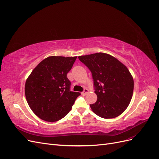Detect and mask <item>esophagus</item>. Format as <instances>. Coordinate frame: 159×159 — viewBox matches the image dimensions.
I'll return each mask as SVG.
<instances>
[{
	"mask_svg": "<svg viewBox=\"0 0 159 159\" xmlns=\"http://www.w3.org/2000/svg\"><path fill=\"white\" fill-rule=\"evenodd\" d=\"M88 92H89V90H88V89L85 88V89H84V91H82V92H81V95H85Z\"/></svg>",
	"mask_w": 159,
	"mask_h": 159,
	"instance_id": "esophagus-1",
	"label": "esophagus"
}]
</instances>
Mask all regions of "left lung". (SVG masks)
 Segmentation results:
<instances>
[{
  "label": "left lung",
  "instance_id": "left-lung-1",
  "mask_svg": "<svg viewBox=\"0 0 159 159\" xmlns=\"http://www.w3.org/2000/svg\"><path fill=\"white\" fill-rule=\"evenodd\" d=\"M90 70L93 80L96 102L90 104L100 117L112 119L121 115L131 102L134 81L127 67L113 56L95 53L78 57Z\"/></svg>",
  "mask_w": 159,
  "mask_h": 159
}]
</instances>
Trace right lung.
<instances>
[{
	"mask_svg": "<svg viewBox=\"0 0 159 159\" xmlns=\"http://www.w3.org/2000/svg\"><path fill=\"white\" fill-rule=\"evenodd\" d=\"M77 57L50 56L33 70L25 84V95L30 109L46 121L55 122L71 109L80 92L71 91L67 74Z\"/></svg>",
	"mask_w": 159,
	"mask_h": 159,
	"instance_id": "add662e5",
	"label": "right lung"
}]
</instances>
